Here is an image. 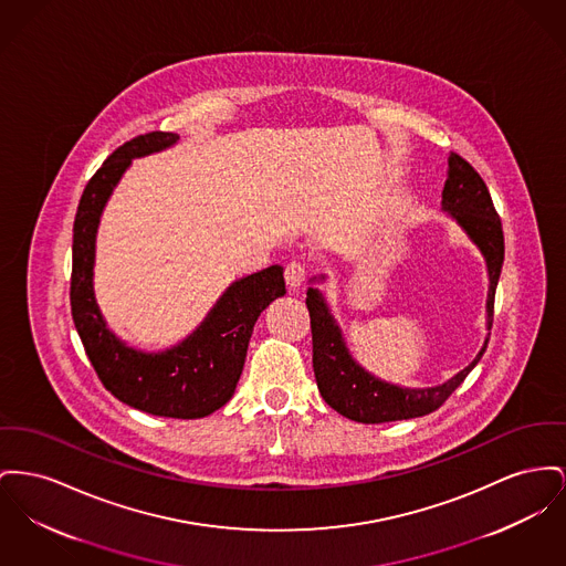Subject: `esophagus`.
Here are the masks:
<instances>
[{"instance_id":"1","label":"esophagus","mask_w":566,"mask_h":566,"mask_svg":"<svg viewBox=\"0 0 566 566\" xmlns=\"http://www.w3.org/2000/svg\"><path fill=\"white\" fill-rule=\"evenodd\" d=\"M284 277L291 289H300L301 284L305 282V265L300 261H291L284 269Z\"/></svg>"}]
</instances>
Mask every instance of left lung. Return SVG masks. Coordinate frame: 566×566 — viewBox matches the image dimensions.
Segmentation results:
<instances>
[{
  "instance_id": "8db88e82",
  "label": "left lung",
  "mask_w": 566,
  "mask_h": 566,
  "mask_svg": "<svg viewBox=\"0 0 566 566\" xmlns=\"http://www.w3.org/2000/svg\"><path fill=\"white\" fill-rule=\"evenodd\" d=\"M442 211L451 220H455V224L464 231L465 237L479 248V252L485 259L490 277L485 303L490 332L494 321V297L499 286L500 269L504 261V237L499 213L494 209L485 181L458 154H449L447 181L442 188ZM325 277L327 275L321 273L318 277H312V282H325ZM305 303L310 310L314 353L312 364L318 391L333 410L357 423H389L430 415L464 382L465 376L479 364L490 342L488 333L479 355L447 382L423 389L399 387L376 378L353 359V355L346 348L342 329L333 318L332 310L321 289L310 286Z\"/></svg>"
}]
</instances>
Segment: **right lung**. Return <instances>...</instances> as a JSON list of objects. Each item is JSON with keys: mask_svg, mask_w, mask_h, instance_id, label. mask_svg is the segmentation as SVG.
Segmentation results:
<instances>
[{"mask_svg": "<svg viewBox=\"0 0 566 566\" xmlns=\"http://www.w3.org/2000/svg\"><path fill=\"white\" fill-rule=\"evenodd\" d=\"M177 140L179 134H140L117 147L85 186L72 229L70 305L85 353L115 398L156 417L200 419L233 398L254 323L286 293V284L280 265L237 280L195 332L160 353L133 348L106 327L94 295L102 211L134 158L165 151Z\"/></svg>", "mask_w": 566, "mask_h": 566, "instance_id": "obj_1", "label": "right lung"}]
</instances>
